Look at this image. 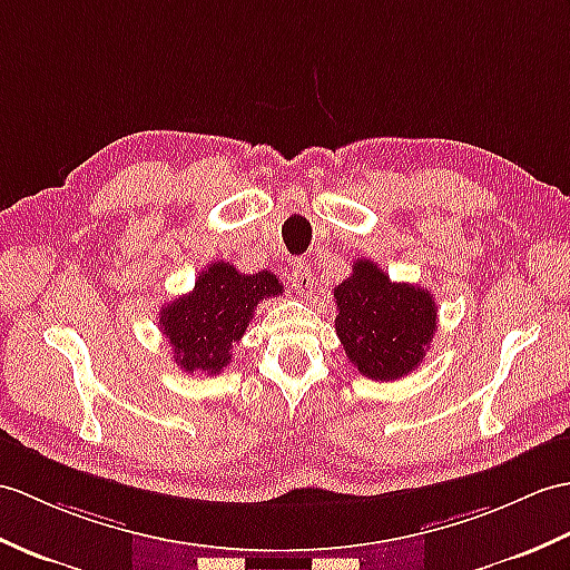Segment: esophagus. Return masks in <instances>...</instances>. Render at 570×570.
Returning a JSON list of instances; mask_svg holds the SVG:
<instances>
[{
    "label": "esophagus",
    "instance_id": "obj_1",
    "mask_svg": "<svg viewBox=\"0 0 570 570\" xmlns=\"http://www.w3.org/2000/svg\"><path fill=\"white\" fill-rule=\"evenodd\" d=\"M288 284H291V288L296 291L298 296H303V298L311 296L313 294V272H311L308 264H303V262L291 264Z\"/></svg>",
    "mask_w": 570,
    "mask_h": 570
}]
</instances>
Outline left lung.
<instances>
[{
  "mask_svg": "<svg viewBox=\"0 0 570 570\" xmlns=\"http://www.w3.org/2000/svg\"><path fill=\"white\" fill-rule=\"evenodd\" d=\"M335 330L350 362L376 381L407 376L425 360L436 330L430 291L395 284L372 259H356L335 286Z\"/></svg>",
  "mask_w": 570,
  "mask_h": 570,
  "instance_id": "8db88e82",
  "label": "left lung"
}]
</instances>
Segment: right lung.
Instances as JSON below:
<instances>
[{
    "label": "right lung",
    "mask_w": 570,
    "mask_h": 570,
    "mask_svg": "<svg viewBox=\"0 0 570 570\" xmlns=\"http://www.w3.org/2000/svg\"><path fill=\"white\" fill-rule=\"evenodd\" d=\"M284 294L267 269L237 272L228 262H214L196 276V284L160 311L163 335L181 372L220 374L230 364V350L253 321L257 303Z\"/></svg>",
    "instance_id": "right-lung-1"
}]
</instances>
